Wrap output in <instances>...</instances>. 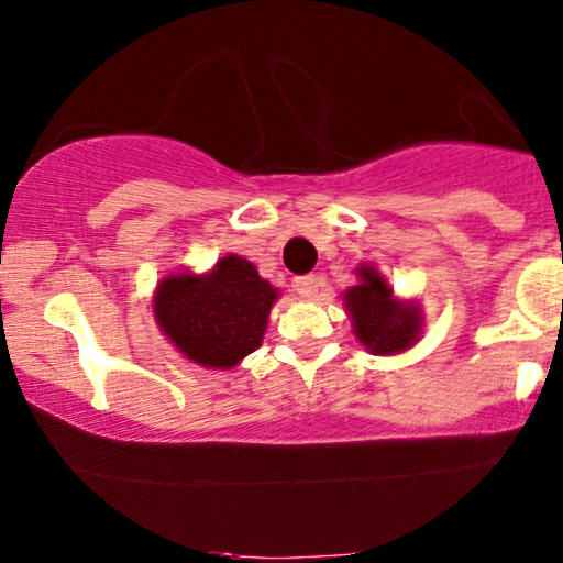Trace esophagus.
Segmentation results:
<instances>
[{
    "label": "esophagus",
    "mask_w": 563,
    "mask_h": 563,
    "mask_svg": "<svg viewBox=\"0 0 563 563\" xmlns=\"http://www.w3.org/2000/svg\"><path fill=\"white\" fill-rule=\"evenodd\" d=\"M296 294L301 296L303 301H314L318 299V288H320V280L314 275H303V277H296Z\"/></svg>",
    "instance_id": "34e87169"
}]
</instances>
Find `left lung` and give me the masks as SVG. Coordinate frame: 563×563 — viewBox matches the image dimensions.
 I'll return each instance as SVG.
<instances>
[{"instance_id": "left-lung-1", "label": "left lung", "mask_w": 563, "mask_h": 563, "mask_svg": "<svg viewBox=\"0 0 563 563\" xmlns=\"http://www.w3.org/2000/svg\"><path fill=\"white\" fill-rule=\"evenodd\" d=\"M357 283L349 286L344 299L352 331L371 354L391 357L416 346L423 333V312L416 299H399L376 264H360L354 269Z\"/></svg>"}]
</instances>
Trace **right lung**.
Here are the masks:
<instances>
[{
	"label": "right lung",
	"instance_id": "right-lung-1",
	"mask_svg": "<svg viewBox=\"0 0 563 563\" xmlns=\"http://www.w3.org/2000/svg\"><path fill=\"white\" fill-rule=\"evenodd\" d=\"M280 290L238 254L209 273H172L153 290V318L185 360L209 371H232L262 346Z\"/></svg>",
	"mask_w": 563,
	"mask_h": 563
}]
</instances>
